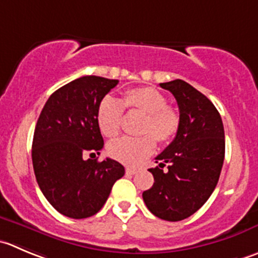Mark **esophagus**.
Masks as SVG:
<instances>
[{
    "label": "esophagus",
    "mask_w": 258,
    "mask_h": 258,
    "mask_svg": "<svg viewBox=\"0 0 258 258\" xmlns=\"http://www.w3.org/2000/svg\"><path fill=\"white\" fill-rule=\"evenodd\" d=\"M137 171H139V169H137V167H132V166H127L126 167V174H128V175L136 174Z\"/></svg>",
    "instance_id": "1"
}]
</instances>
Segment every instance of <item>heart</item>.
<instances>
[{
    "label": "heart",
    "mask_w": 258,
    "mask_h": 258,
    "mask_svg": "<svg viewBox=\"0 0 258 258\" xmlns=\"http://www.w3.org/2000/svg\"><path fill=\"white\" fill-rule=\"evenodd\" d=\"M123 109L145 114L140 130L145 135L121 137L108 145L109 155L123 164H140L154 152L155 140L167 144L179 131L180 114L167 104L166 97L151 87H140L126 92L121 101L111 96L102 99L97 109V123L104 136L112 139L119 134Z\"/></svg>",
    "instance_id": "b5f03b06"
}]
</instances>
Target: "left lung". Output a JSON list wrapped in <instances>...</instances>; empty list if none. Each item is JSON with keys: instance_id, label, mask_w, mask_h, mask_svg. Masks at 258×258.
<instances>
[{"instance_id": "1", "label": "left lung", "mask_w": 258, "mask_h": 258, "mask_svg": "<svg viewBox=\"0 0 258 258\" xmlns=\"http://www.w3.org/2000/svg\"><path fill=\"white\" fill-rule=\"evenodd\" d=\"M160 87L176 99L180 127L156 157L159 166L149 169L155 182L142 198L157 218L177 222L202 208L216 189L224 161V128L214 104L189 83L175 79Z\"/></svg>"}]
</instances>
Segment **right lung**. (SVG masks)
<instances>
[{
  "mask_svg": "<svg viewBox=\"0 0 258 258\" xmlns=\"http://www.w3.org/2000/svg\"><path fill=\"white\" fill-rule=\"evenodd\" d=\"M117 79L86 76L55 91L45 103L32 140L36 181L62 216L83 219L101 211L124 167L107 157L98 161L104 142L97 123L99 103ZM89 153L91 159H86Z\"/></svg>",
  "mask_w": 258,
  "mask_h": 258,
  "instance_id": "1",
  "label": "right lung"
}]
</instances>
